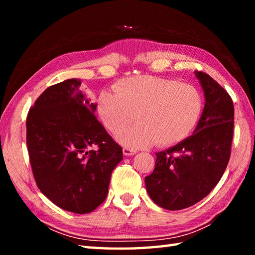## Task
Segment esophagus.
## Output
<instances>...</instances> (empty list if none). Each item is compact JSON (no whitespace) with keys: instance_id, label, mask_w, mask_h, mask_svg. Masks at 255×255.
I'll return each instance as SVG.
<instances>
[{"instance_id":"esophagus-1","label":"esophagus","mask_w":255,"mask_h":255,"mask_svg":"<svg viewBox=\"0 0 255 255\" xmlns=\"http://www.w3.org/2000/svg\"><path fill=\"white\" fill-rule=\"evenodd\" d=\"M123 152L125 156H131V155H135L136 154V150L135 149H131V148H128V147H124L123 148Z\"/></svg>"}]
</instances>
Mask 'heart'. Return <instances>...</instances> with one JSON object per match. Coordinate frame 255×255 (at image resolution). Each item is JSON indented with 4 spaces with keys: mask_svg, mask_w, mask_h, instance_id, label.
I'll use <instances>...</instances> for the list:
<instances>
[{
    "mask_svg": "<svg viewBox=\"0 0 255 255\" xmlns=\"http://www.w3.org/2000/svg\"><path fill=\"white\" fill-rule=\"evenodd\" d=\"M202 107L196 86L152 75L119 81L114 92L102 91L97 102L99 117L112 133L123 131L136 114L139 123L118 136L130 148L180 143L199 122Z\"/></svg>",
    "mask_w": 255,
    "mask_h": 255,
    "instance_id": "1",
    "label": "heart"
}]
</instances>
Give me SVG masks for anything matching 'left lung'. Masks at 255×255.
<instances>
[{"label": "left lung", "instance_id": "obj_1", "mask_svg": "<svg viewBox=\"0 0 255 255\" xmlns=\"http://www.w3.org/2000/svg\"><path fill=\"white\" fill-rule=\"evenodd\" d=\"M205 107L195 131L173 147L156 153L153 173L145 178L148 195L167 210L204 199L219 182L231 156L234 130L232 98L214 79L195 71Z\"/></svg>", "mask_w": 255, "mask_h": 255}]
</instances>
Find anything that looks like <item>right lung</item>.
Listing matches in <instances>:
<instances>
[{"instance_id": "right-lung-1", "label": "right lung", "mask_w": 255, "mask_h": 255, "mask_svg": "<svg viewBox=\"0 0 255 255\" xmlns=\"http://www.w3.org/2000/svg\"><path fill=\"white\" fill-rule=\"evenodd\" d=\"M70 79L49 86L27 117V146L40 191L64 210L91 213L105 201L123 148L94 116L97 103ZM97 145L98 150H90Z\"/></svg>"}]
</instances>
